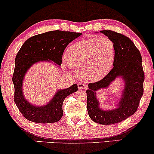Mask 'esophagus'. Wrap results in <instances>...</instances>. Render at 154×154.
Returning a JSON list of instances; mask_svg holds the SVG:
<instances>
[{"mask_svg":"<svg viewBox=\"0 0 154 154\" xmlns=\"http://www.w3.org/2000/svg\"><path fill=\"white\" fill-rule=\"evenodd\" d=\"M88 86L85 84L82 83V82H79L78 83V88L81 89V90H84V89H87Z\"/></svg>","mask_w":154,"mask_h":154,"instance_id":"34e87169","label":"esophagus"}]
</instances>
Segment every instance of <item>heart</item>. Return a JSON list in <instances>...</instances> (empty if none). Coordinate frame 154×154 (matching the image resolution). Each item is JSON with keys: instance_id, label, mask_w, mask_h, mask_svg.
I'll return each instance as SVG.
<instances>
[{"instance_id": "obj_1", "label": "heart", "mask_w": 154, "mask_h": 154, "mask_svg": "<svg viewBox=\"0 0 154 154\" xmlns=\"http://www.w3.org/2000/svg\"><path fill=\"white\" fill-rule=\"evenodd\" d=\"M115 55L114 43L108 37L86 38L69 47L62 64L64 68L74 67L82 80L96 82L110 72Z\"/></svg>"}]
</instances>
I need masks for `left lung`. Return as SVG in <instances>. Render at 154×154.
Segmentation results:
<instances>
[{
    "instance_id": "1",
    "label": "left lung",
    "mask_w": 154,
    "mask_h": 154,
    "mask_svg": "<svg viewBox=\"0 0 154 154\" xmlns=\"http://www.w3.org/2000/svg\"><path fill=\"white\" fill-rule=\"evenodd\" d=\"M98 33V32H96ZM113 42L116 50L113 68L102 80L88 84L87 109L92 121L109 125L121 122L134 114L143 95L144 72L142 56L133 42L124 35L112 30H101ZM119 78L124 83L121 96L111 109H102L96 95L98 90L107 89Z\"/></svg>"
}]
</instances>
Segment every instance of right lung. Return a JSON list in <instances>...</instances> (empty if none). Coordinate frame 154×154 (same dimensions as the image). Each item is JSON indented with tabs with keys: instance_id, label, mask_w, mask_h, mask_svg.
Here are the masks:
<instances>
[{
	"instance_id": "right-lung-1",
	"label": "right lung",
	"mask_w": 154,
	"mask_h": 154,
	"mask_svg": "<svg viewBox=\"0 0 154 154\" xmlns=\"http://www.w3.org/2000/svg\"><path fill=\"white\" fill-rule=\"evenodd\" d=\"M81 33L52 30L38 34L27 39L15 58L12 82L14 86V102L20 112L28 121L38 124L58 121L63 116V102L66 96L77 91V85L59 89L50 101L43 105L30 102L23 94V81L27 72L39 62L54 63L60 68L63 52L67 45Z\"/></svg>"
}]
</instances>
